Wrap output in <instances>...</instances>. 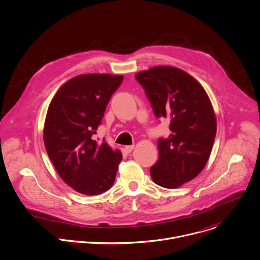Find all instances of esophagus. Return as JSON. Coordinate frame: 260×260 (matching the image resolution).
Segmentation results:
<instances>
[{
  "label": "esophagus",
  "mask_w": 260,
  "mask_h": 260,
  "mask_svg": "<svg viewBox=\"0 0 260 260\" xmlns=\"http://www.w3.org/2000/svg\"><path fill=\"white\" fill-rule=\"evenodd\" d=\"M134 148H135V145H128V146H125V150L129 153L134 150Z\"/></svg>",
  "instance_id": "obj_1"
}]
</instances>
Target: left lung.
Instances as JSON below:
<instances>
[{
	"instance_id": "1",
	"label": "left lung",
	"mask_w": 260,
	"mask_h": 260,
	"mask_svg": "<svg viewBox=\"0 0 260 260\" xmlns=\"http://www.w3.org/2000/svg\"><path fill=\"white\" fill-rule=\"evenodd\" d=\"M157 118L170 120L171 134L157 142L158 159L150 169L153 182L177 188L194 179L210 157L217 123L204 87L186 72L170 66L136 74Z\"/></svg>"
}]
</instances>
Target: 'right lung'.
I'll return each instance as SVG.
<instances>
[{
	"mask_svg": "<svg viewBox=\"0 0 260 260\" xmlns=\"http://www.w3.org/2000/svg\"><path fill=\"white\" fill-rule=\"evenodd\" d=\"M122 80L110 74L76 76L57 90L48 107L43 134L47 154L60 178L79 193L101 194L115 181L122 154L93 135Z\"/></svg>",
	"mask_w": 260,
	"mask_h": 260,
	"instance_id": "right-lung-1",
	"label": "right lung"
}]
</instances>
